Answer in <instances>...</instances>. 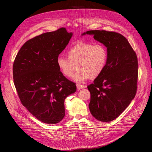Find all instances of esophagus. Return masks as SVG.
I'll use <instances>...</instances> for the list:
<instances>
[{
  "label": "esophagus",
  "instance_id": "esophagus-1",
  "mask_svg": "<svg viewBox=\"0 0 152 152\" xmlns=\"http://www.w3.org/2000/svg\"><path fill=\"white\" fill-rule=\"evenodd\" d=\"M85 86H82V85H79V84H77V90H81V89H82L83 88H85Z\"/></svg>",
  "mask_w": 152,
  "mask_h": 152
}]
</instances>
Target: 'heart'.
Segmentation results:
<instances>
[{"mask_svg": "<svg viewBox=\"0 0 152 152\" xmlns=\"http://www.w3.org/2000/svg\"><path fill=\"white\" fill-rule=\"evenodd\" d=\"M67 55L68 58H57V66L67 77L73 75L77 67L78 70L73 79L78 83L99 76L104 70L108 59L107 50L103 45L83 41H77L69 49Z\"/></svg>", "mask_w": 152, "mask_h": 152, "instance_id": "heart-1", "label": "heart"}]
</instances>
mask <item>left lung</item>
<instances>
[{
    "instance_id": "8db88e82",
    "label": "left lung",
    "mask_w": 152,
    "mask_h": 152,
    "mask_svg": "<svg viewBox=\"0 0 152 152\" xmlns=\"http://www.w3.org/2000/svg\"><path fill=\"white\" fill-rule=\"evenodd\" d=\"M93 35L107 48L108 59L102 73L87 88L91 94V115L109 122L117 118L134 99L138 80V59L127 39L120 34L93 30L82 35Z\"/></svg>"
}]
</instances>
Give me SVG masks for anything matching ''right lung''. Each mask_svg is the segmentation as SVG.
Returning a JSON list of instances; mask_svg holds the SVG:
<instances>
[{"instance_id":"obj_1","label":"right lung","mask_w":152,"mask_h":152,"mask_svg":"<svg viewBox=\"0 0 152 152\" xmlns=\"http://www.w3.org/2000/svg\"><path fill=\"white\" fill-rule=\"evenodd\" d=\"M72 36L64 28L37 36L25 43L14 60V82L20 101L42 123L60 122L65 116V99L76 91L75 83L56 64Z\"/></svg>"}]
</instances>
